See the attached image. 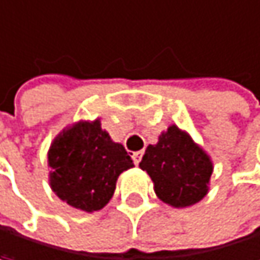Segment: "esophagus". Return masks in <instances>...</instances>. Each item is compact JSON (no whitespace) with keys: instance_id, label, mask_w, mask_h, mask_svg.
I'll return each mask as SVG.
<instances>
[{"instance_id":"obj_1","label":"esophagus","mask_w":260,"mask_h":260,"mask_svg":"<svg viewBox=\"0 0 260 260\" xmlns=\"http://www.w3.org/2000/svg\"><path fill=\"white\" fill-rule=\"evenodd\" d=\"M142 151H135L133 154H132V159H133V162H135V165H138L139 162H141V159H142Z\"/></svg>"}]
</instances>
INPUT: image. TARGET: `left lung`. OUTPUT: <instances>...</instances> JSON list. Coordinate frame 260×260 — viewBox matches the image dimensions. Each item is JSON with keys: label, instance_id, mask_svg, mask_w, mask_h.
<instances>
[{"label": "left lung", "instance_id": "1", "mask_svg": "<svg viewBox=\"0 0 260 260\" xmlns=\"http://www.w3.org/2000/svg\"><path fill=\"white\" fill-rule=\"evenodd\" d=\"M154 183V192L173 207L198 203L209 191L210 157L177 125H170L156 145H148L139 164Z\"/></svg>", "mask_w": 260, "mask_h": 260}]
</instances>
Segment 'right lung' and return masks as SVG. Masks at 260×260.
<instances>
[{
	"label": "right lung",
	"mask_w": 260,
	"mask_h": 260,
	"mask_svg": "<svg viewBox=\"0 0 260 260\" xmlns=\"http://www.w3.org/2000/svg\"><path fill=\"white\" fill-rule=\"evenodd\" d=\"M48 167L56 195L75 209L93 212L109 203L119 174L133 168V160L95 119L80 121L57 135Z\"/></svg>",
	"instance_id": "obj_1"
}]
</instances>
